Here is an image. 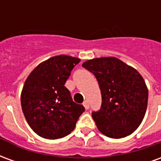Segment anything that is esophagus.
I'll use <instances>...</instances> for the list:
<instances>
[{
  "label": "esophagus",
  "instance_id": "obj_1",
  "mask_svg": "<svg viewBox=\"0 0 161 161\" xmlns=\"http://www.w3.org/2000/svg\"><path fill=\"white\" fill-rule=\"evenodd\" d=\"M83 105H84V108H86V109H89V108H90V104H89V102L88 101H84Z\"/></svg>",
  "mask_w": 161,
  "mask_h": 161
}]
</instances>
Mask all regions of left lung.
Here are the masks:
<instances>
[{
  "label": "left lung",
  "mask_w": 161,
  "mask_h": 161,
  "mask_svg": "<svg viewBox=\"0 0 161 161\" xmlns=\"http://www.w3.org/2000/svg\"><path fill=\"white\" fill-rule=\"evenodd\" d=\"M82 66L94 74L101 90V108L92 112L99 131L113 139L134 133L145 116L148 100L142 75L115 57L87 60Z\"/></svg>",
  "instance_id": "1"
}]
</instances>
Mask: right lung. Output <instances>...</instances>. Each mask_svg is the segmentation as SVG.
I'll use <instances>...</instances> for the list:
<instances>
[{
    "instance_id": "add662e5",
    "label": "right lung",
    "mask_w": 161,
    "mask_h": 161,
    "mask_svg": "<svg viewBox=\"0 0 161 161\" xmlns=\"http://www.w3.org/2000/svg\"><path fill=\"white\" fill-rule=\"evenodd\" d=\"M80 59L59 55L40 63L23 86L20 102L31 128L40 137L63 138L73 130L84 107L74 103L64 84Z\"/></svg>"
}]
</instances>
